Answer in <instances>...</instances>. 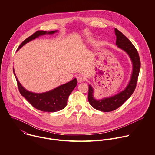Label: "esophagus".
Segmentation results:
<instances>
[{"label": "esophagus", "mask_w": 155, "mask_h": 155, "mask_svg": "<svg viewBox=\"0 0 155 155\" xmlns=\"http://www.w3.org/2000/svg\"><path fill=\"white\" fill-rule=\"evenodd\" d=\"M77 80H78V82L79 83H81V82H82L84 81V78L81 76H78L77 77Z\"/></svg>", "instance_id": "1"}]
</instances>
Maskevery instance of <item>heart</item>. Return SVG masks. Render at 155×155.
<instances>
[{
    "label": "heart",
    "mask_w": 155,
    "mask_h": 155,
    "mask_svg": "<svg viewBox=\"0 0 155 155\" xmlns=\"http://www.w3.org/2000/svg\"><path fill=\"white\" fill-rule=\"evenodd\" d=\"M87 42H88V44H92V43H93V41H92L91 39H88L87 40Z\"/></svg>",
    "instance_id": "heart-1"
}]
</instances>
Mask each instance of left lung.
I'll use <instances>...</instances> for the list:
<instances>
[{
	"label": "left lung",
	"mask_w": 155,
	"mask_h": 155,
	"mask_svg": "<svg viewBox=\"0 0 155 155\" xmlns=\"http://www.w3.org/2000/svg\"><path fill=\"white\" fill-rule=\"evenodd\" d=\"M114 33L116 36V45L117 47L127 54L132 63V73L130 80L124 90L117 94L104 97L101 99H96L94 97V89L89 84L88 101L92 107L98 110L111 111L121 106L133 94L135 87L140 72V60L138 52L131 41L116 28Z\"/></svg>",
	"instance_id": "obj_1"
}]
</instances>
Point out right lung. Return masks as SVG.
I'll return each instance as SVG.
<instances>
[{
  "mask_svg": "<svg viewBox=\"0 0 155 155\" xmlns=\"http://www.w3.org/2000/svg\"><path fill=\"white\" fill-rule=\"evenodd\" d=\"M58 31V30L51 31L43 30L37 31L31 36L24 40L21 44L19 46L17 51H18L24 45L35 39L36 38H39V36L45 35H53ZM13 72L16 78L18 87L21 95L35 108L45 112H54L63 109L66 106L68 96L77 85V79L76 78H74L67 83L48 91L42 93L33 92L27 90L22 87L15 74L14 68H13Z\"/></svg>",
  "mask_w": 155,
  "mask_h": 155,
  "instance_id": "1",
  "label": "right lung"
}]
</instances>
